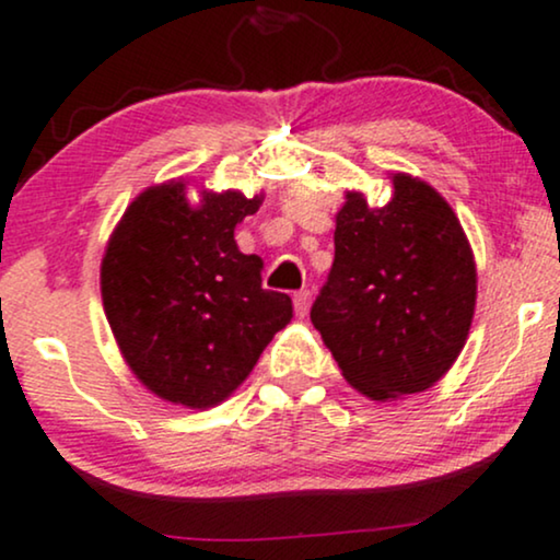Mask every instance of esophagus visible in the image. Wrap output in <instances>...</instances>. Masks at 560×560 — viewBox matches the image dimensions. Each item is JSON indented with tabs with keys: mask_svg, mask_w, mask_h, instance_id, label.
Segmentation results:
<instances>
[{
	"mask_svg": "<svg viewBox=\"0 0 560 560\" xmlns=\"http://www.w3.org/2000/svg\"><path fill=\"white\" fill-rule=\"evenodd\" d=\"M310 304H313V292H310V289H300V292L294 294V310H296V315H300V317L307 315Z\"/></svg>",
	"mask_w": 560,
	"mask_h": 560,
	"instance_id": "1",
	"label": "esophagus"
}]
</instances>
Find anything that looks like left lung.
Returning a JSON list of instances; mask_svg holds the SVG:
<instances>
[{"label":"left lung","instance_id":"8db88e82","mask_svg":"<svg viewBox=\"0 0 560 560\" xmlns=\"http://www.w3.org/2000/svg\"><path fill=\"white\" fill-rule=\"evenodd\" d=\"M370 209L357 190L336 214V258L310 320L349 385L372 400L423 393L447 374L476 313V260L429 183L393 175Z\"/></svg>","mask_w":560,"mask_h":560}]
</instances>
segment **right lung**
<instances>
[{"mask_svg": "<svg viewBox=\"0 0 560 560\" xmlns=\"http://www.w3.org/2000/svg\"><path fill=\"white\" fill-rule=\"evenodd\" d=\"M264 196L186 183L147 188L124 211L101 266L103 307L126 364L158 398L211 408L243 385L271 338L292 320L289 294L260 284L235 228Z\"/></svg>", "mask_w": 560, "mask_h": 560, "instance_id": "add662e5", "label": "right lung"}]
</instances>
